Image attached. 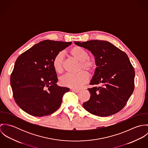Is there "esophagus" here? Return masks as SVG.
I'll use <instances>...</instances> for the list:
<instances>
[{
	"instance_id": "obj_1",
	"label": "esophagus",
	"mask_w": 148,
	"mask_h": 148,
	"mask_svg": "<svg viewBox=\"0 0 148 148\" xmlns=\"http://www.w3.org/2000/svg\"><path fill=\"white\" fill-rule=\"evenodd\" d=\"M72 90L75 93H79L80 92V90L78 89H72Z\"/></svg>"
}]
</instances>
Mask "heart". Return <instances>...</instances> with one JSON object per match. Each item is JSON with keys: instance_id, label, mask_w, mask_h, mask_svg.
<instances>
[{"instance_id": "1", "label": "heart", "mask_w": 148, "mask_h": 148, "mask_svg": "<svg viewBox=\"0 0 148 148\" xmlns=\"http://www.w3.org/2000/svg\"><path fill=\"white\" fill-rule=\"evenodd\" d=\"M69 53L75 59L80 62L79 70L82 69L89 73H93L97 68V63L95 58L89 56L88 51L84 48L75 46L69 51ZM64 55L59 52L53 58L52 65L55 72L61 73L63 70ZM89 80L88 75L84 71H80L75 74H66L60 79L61 84L66 87L77 89L85 84Z\"/></svg>"}]
</instances>
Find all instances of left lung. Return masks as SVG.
Segmentation results:
<instances>
[{
    "label": "left lung",
    "mask_w": 148,
    "mask_h": 148,
    "mask_svg": "<svg viewBox=\"0 0 148 148\" xmlns=\"http://www.w3.org/2000/svg\"><path fill=\"white\" fill-rule=\"evenodd\" d=\"M93 55L97 68L88 88L89 100L83 103L92 114L106 117L120 111L126 105L134 88L135 72L127 54L110 42L92 40L75 42Z\"/></svg>",
    "instance_id": "left-lung-1"
}]
</instances>
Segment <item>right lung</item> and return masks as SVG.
Here are the masks:
<instances>
[{"label":"right lung","instance_id":"right-lung-1","mask_svg":"<svg viewBox=\"0 0 148 148\" xmlns=\"http://www.w3.org/2000/svg\"><path fill=\"white\" fill-rule=\"evenodd\" d=\"M72 42L45 40L35 44L16 59L10 82L16 103L28 114L42 117L58 110L69 90L56 84L52 61Z\"/></svg>","mask_w":148,"mask_h":148}]
</instances>
